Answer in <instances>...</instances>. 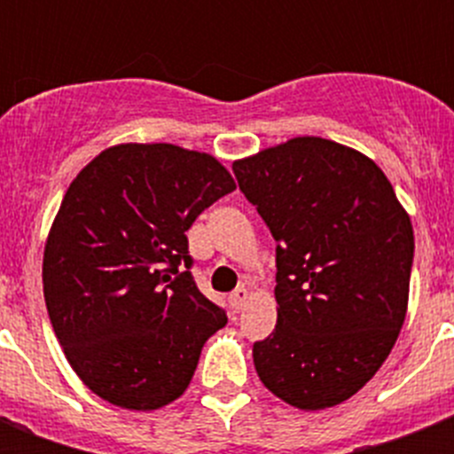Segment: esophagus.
<instances>
[{
  "instance_id": "esophagus-1",
  "label": "esophagus",
  "mask_w": 454,
  "mask_h": 454,
  "mask_svg": "<svg viewBox=\"0 0 454 454\" xmlns=\"http://www.w3.org/2000/svg\"><path fill=\"white\" fill-rule=\"evenodd\" d=\"M249 299V292L247 287H238V290L228 297V301H231V306H233V310H242L245 309V303H247Z\"/></svg>"
}]
</instances>
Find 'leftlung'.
Here are the masks:
<instances>
[{
  "label": "left lung",
  "mask_w": 454,
  "mask_h": 454,
  "mask_svg": "<svg viewBox=\"0 0 454 454\" xmlns=\"http://www.w3.org/2000/svg\"><path fill=\"white\" fill-rule=\"evenodd\" d=\"M233 171L278 242V325L252 348L259 380L299 410L348 401L405 323L408 212L370 157L320 137L290 138Z\"/></svg>",
  "instance_id": "1"
}]
</instances>
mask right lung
I'll return each instance as SVG.
<instances>
[{"mask_svg": "<svg viewBox=\"0 0 454 454\" xmlns=\"http://www.w3.org/2000/svg\"><path fill=\"white\" fill-rule=\"evenodd\" d=\"M231 191L216 157L171 144L106 148L70 184L44 245V301L67 363L103 401L169 405L228 323L192 280L185 231Z\"/></svg>", "mask_w": 454, "mask_h": 454, "instance_id": "obj_1", "label": "right lung"}]
</instances>
